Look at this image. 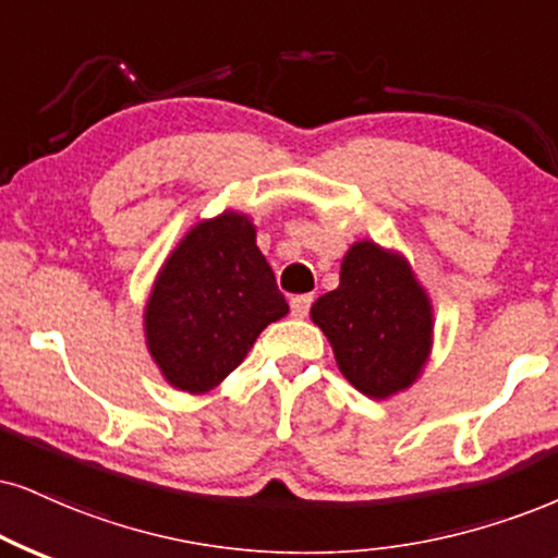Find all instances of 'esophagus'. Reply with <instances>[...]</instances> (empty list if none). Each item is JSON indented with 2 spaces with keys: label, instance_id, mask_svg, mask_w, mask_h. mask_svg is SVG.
I'll return each mask as SVG.
<instances>
[{
  "label": "esophagus",
  "instance_id": "34e87169",
  "mask_svg": "<svg viewBox=\"0 0 558 558\" xmlns=\"http://www.w3.org/2000/svg\"><path fill=\"white\" fill-rule=\"evenodd\" d=\"M311 305H313V294H298V298L290 300L294 318H305V315L311 313Z\"/></svg>",
  "mask_w": 558,
  "mask_h": 558
}]
</instances>
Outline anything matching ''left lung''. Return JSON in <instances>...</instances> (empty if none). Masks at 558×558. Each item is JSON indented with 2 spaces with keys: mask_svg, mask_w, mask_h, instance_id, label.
<instances>
[{
  "mask_svg": "<svg viewBox=\"0 0 558 558\" xmlns=\"http://www.w3.org/2000/svg\"><path fill=\"white\" fill-rule=\"evenodd\" d=\"M311 318L360 393L383 401L422 375L435 328L432 302L409 260L373 240L349 247L339 287L315 300Z\"/></svg>",
  "mask_w": 558,
  "mask_h": 558,
  "instance_id": "8db88e82",
  "label": "left lung"
}]
</instances>
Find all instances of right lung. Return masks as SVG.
Wrapping results in <instances>:
<instances>
[{
	"mask_svg": "<svg viewBox=\"0 0 558 558\" xmlns=\"http://www.w3.org/2000/svg\"><path fill=\"white\" fill-rule=\"evenodd\" d=\"M290 313L245 215L222 211L185 232L144 307L147 349L185 393L217 388L268 323Z\"/></svg>",
	"mask_w": 558,
	"mask_h": 558,
	"instance_id": "right-lung-1",
	"label": "right lung"
}]
</instances>
